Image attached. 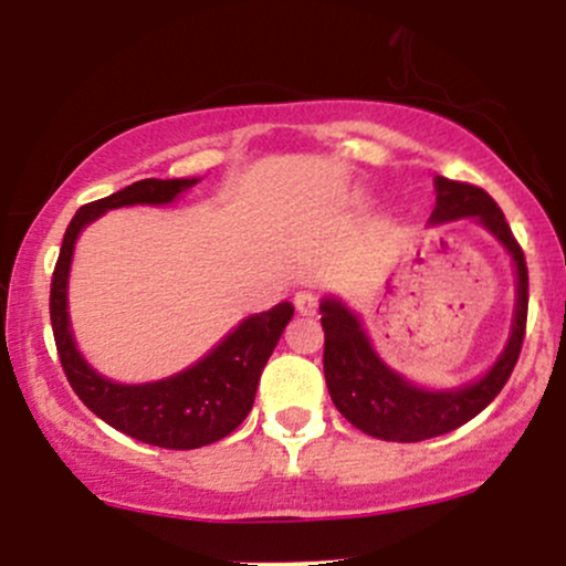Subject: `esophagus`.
Returning a JSON list of instances; mask_svg holds the SVG:
<instances>
[{
    "mask_svg": "<svg viewBox=\"0 0 566 566\" xmlns=\"http://www.w3.org/2000/svg\"><path fill=\"white\" fill-rule=\"evenodd\" d=\"M316 306H319V303H316V295L308 293V290H301V293L295 295V308H297V314L314 316V314H316Z\"/></svg>",
    "mask_w": 566,
    "mask_h": 566,
    "instance_id": "esophagus-1",
    "label": "esophagus"
}]
</instances>
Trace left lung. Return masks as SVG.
<instances>
[{
  "label": "left lung",
  "mask_w": 566,
  "mask_h": 566,
  "mask_svg": "<svg viewBox=\"0 0 566 566\" xmlns=\"http://www.w3.org/2000/svg\"><path fill=\"white\" fill-rule=\"evenodd\" d=\"M434 212L430 222H449L459 217H475L486 231H492L500 244L511 252L515 265V316L513 333L507 338L505 352L492 365L486 376L459 389L432 392L416 384L406 381L400 374L378 359L370 346L363 325L349 308L335 297H325L319 303L322 331H325V381L335 408L357 430L374 434L381 440H397V443H416V440L438 438L464 421L478 416L511 378L515 363H518L521 344L526 333V306H530V271H526L524 250L518 247L515 235L507 226L505 214L486 190L468 182L434 177Z\"/></svg>",
  "instance_id": "obj_1"
}]
</instances>
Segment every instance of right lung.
<instances>
[{
	"mask_svg": "<svg viewBox=\"0 0 566 566\" xmlns=\"http://www.w3.org/2000/svg\"><path fill=\"white\" fill-rule=\"evenodd\" d=\"M198 179H139L107 198L85 203L72 217L64 233L51 282V325L61 368L80 400L98 419L142 443L160 449H201L231 434L252 411L260 374L273 346L293 319V303H279L271 312L247 316L231 335L182 374L150 384H115L98 376L74 346L66 312V279H70L74 241L107 209L134 203H171Z\"/></svg>",
	"mask_w": 566,
	"mask_h": 566,
	"instance_id": "1",
	"label": "right lung"
}]
</instances>
